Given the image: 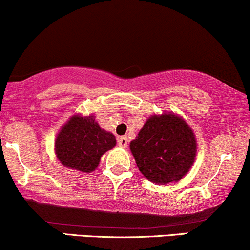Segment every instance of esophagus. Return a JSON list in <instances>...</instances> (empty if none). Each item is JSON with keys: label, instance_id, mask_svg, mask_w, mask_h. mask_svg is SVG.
Segmentation results:
<instances>
[{"label": "esophagus", "instance_id": "34e87169", "mask_svg": "<svg viewBox=\"0 0 250 250\" xmlns=\"http://www.w3.org/2000/svg\"><path fill=\"white\" fill-rule=\"evenodd\" d=\"M118 146H119L120 147H127V143H128V141H127V137H125V136H120V137H118Z\"/></svg>", "mask_w": 250, "mask_h": 250}]
</instances>
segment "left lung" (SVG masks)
<instances>
[{
    "label": "left lung",
    "instance_id": "1",
    "mask_svg": "<svg viewBox=\"0 0 250 250\" xmlns=\"http://www.w3.org/2000/svg\"><path fill=\"white\" fill-rule=\"evenodd\" d=\"M130 149L139 170L156 184L179 181L194 162L197 143L193 131L175 114L146 120Z\"/></svg>",
    "mask_w": 250,
    "mask_h": 250
}]
</instances>
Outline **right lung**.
I'll return each mask as SVG.
<instances>
[{
  "instance_id": "add662e5",
  "label": "right lung",
  "mask_w": 250,
  "mask_h": 250,
  "mask_svg": "<svg viewBox=\"0 0 250 250\" xmlns=\"http://www.w3.org/2000/svg\"><path fill=\"white\" fill-rule=\"evenodd\" d=\"M115 137L104 131L94 115L72 117L56 139V154L65 167L90 173L95 170L100 157L115 146Z\"/></svg>"
}]
</instances>
